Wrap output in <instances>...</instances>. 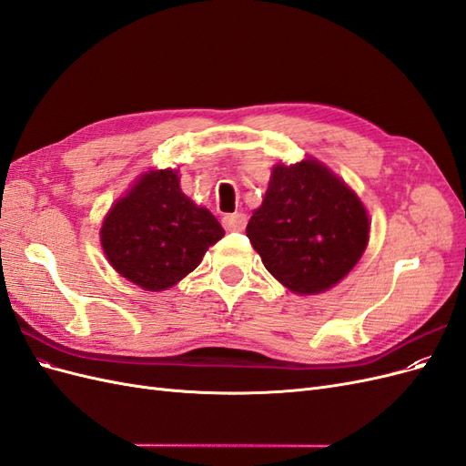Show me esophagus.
Segmentation results:
<instances>
[{"mask_svg":"<svg viewBox=\"0 0 466 466\" xmlns=\"http://www.w3.org/2000/svg\"><path fill=\"white\" fill-rule=\"evenodd\" d=\"M247 225V216L243 211H235V214H228L223 216V228L229 231H243Z\"/></svg>","mask_w":466,"mask_h":466,"instance_id":"esophagus-1","label":"esophagus"}]
</instances>
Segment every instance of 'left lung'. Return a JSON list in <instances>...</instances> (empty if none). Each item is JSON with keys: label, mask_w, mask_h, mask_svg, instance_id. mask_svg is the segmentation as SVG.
<instances>
[{"label": "left lung", "mask_w": 466, "mask_h": 466, "mask_svg": "<svg viewBox=\"0 0 466 466\" xmlns=\"http://www.w3.org/2000/svg\"><path fill=\"white\" fill-rule=\"evenodd\" d=\"M370 225L358 194L329 167L307 157L272 168L247 237L281 286L315 295L336 286L358 264Z\"/></svg>", "instance_id": "8db88e82"}]
</instances>
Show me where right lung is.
I'll list each match as a JSON object with an SVG mask.
<instances>
[{
  "label": "right lung",
  "instance_id": "add662e5",
  "mask_svg": "<svg viewBox=\"0 0 466 466\" xmlns=\"http://www.w3.org/2000/svg\"><path fill=\"white\" fill-rule=\"evenodd\" d=\"M225 235L211 211L180 190L178 171L139 177L108 209L101 245L115 270L146 291H163L188 276Z\"/></svg>",
  "mask_w": 466,
  "mask_h": 466
}]
</instances>
